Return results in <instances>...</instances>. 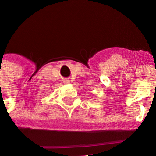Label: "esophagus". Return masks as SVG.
<instances>
[{"mask_svg": "<svg viewBox=\"0 0 156 156\" xmlns=\"http://www.w3.org/2000/svg\"><path fill=\"white\" fill-rule=\"evenodd\" d=\"M69 82H70V81H69V80H68V79L64 80V83H66V84H68V83H69Z\"/></svg>", "mask_w": 156, "mask_h": 156, "instance_id": "34e87169", "label": "esophagus"}]
</instances>
